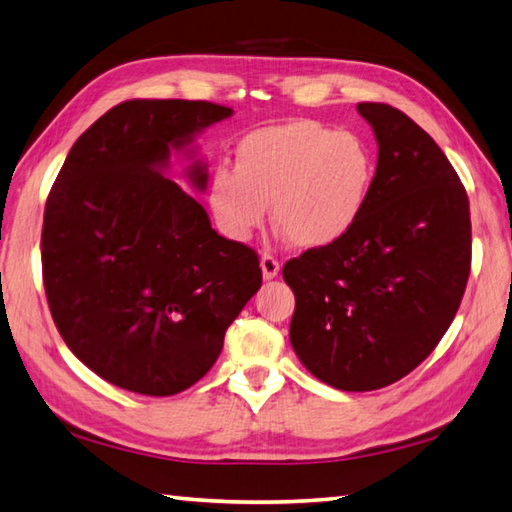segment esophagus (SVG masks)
Returning a JSON list of instances; mask_svg holds the SVG:
<instances>
[{
	"label": "esophagus",
	"mask_w": 512,
	"mask_h": 512,
	"mask_svg": "<svg viewBox=\"0 0 512 512\" xmlns=\"http://www.w3.org/2000/svg\"><path fill=\"white\" fill-rule=\"evenodd\" d=\"M260 269H263L265 280H274L280 271V263L271 254H263L260 256Z\"/></svg>",
	"instance_id": "obj_1"
}]
</instances>
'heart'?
Here are the masks:
<instances>
[{"label":"heart","instance_id":"b5f03b06","mask_svg":"<svg viewBox=\"0 0 512 512\" xmlns=\"http://www.w3.org/2000/svg\"><path fill=\"white\" fill-rule=\"evenodd\" d=\"M375 156L367 141L314 119L249 132L234 152V172L218 168L210 205L227 236L245 241L267 221L291 245L322 249L347 236L369 203Z\"/></svg>","mask_w":512,"mask_h":512}]
</instances>
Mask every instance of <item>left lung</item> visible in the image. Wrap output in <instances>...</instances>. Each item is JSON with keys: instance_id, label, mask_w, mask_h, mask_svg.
I'll list each match as a JSON object with an SVG mask.
<instances>
[{"instance_id": "8db88e82", "label": "left lung", "mask_w": 512, "mask_h": 512, "mask_svg": "<svg viewBox=\"0 0 512 512\" xmlns=\"http://www.w3.org/2000/svg\"><path fill=\"white\" fill-rule=\"evenodd\" d=\"M358 112L378 141L369 203L338 243L283 267L296 296L291 347L340 391L411 373L451 327L471 274L468 196L444 152L387 103Z\"/></svg>"}]
</instances>
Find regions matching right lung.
I'll return each mask as SVG.
<instances>
[{
    "label": "right lung",
    "instance_id": "right-lung-1",
    "mask_svg": "<svg viewBox=\"0 0 512 512\" xmlns=\"http://www.w3.org/2000/svg\"><path fill=\"white\" fill-rule=\"evenodd\" d=\"M210 101L137 99L81 134L48 194L41 265L52 320L99 378L141 395L190 389L263 283L254 249L212 229L205 207L165 176L172 152L207 190L194 139L229 119Z\"/></svg>",
    "mask_w": 512,
    "mask_h": 512
}]
</instances>
